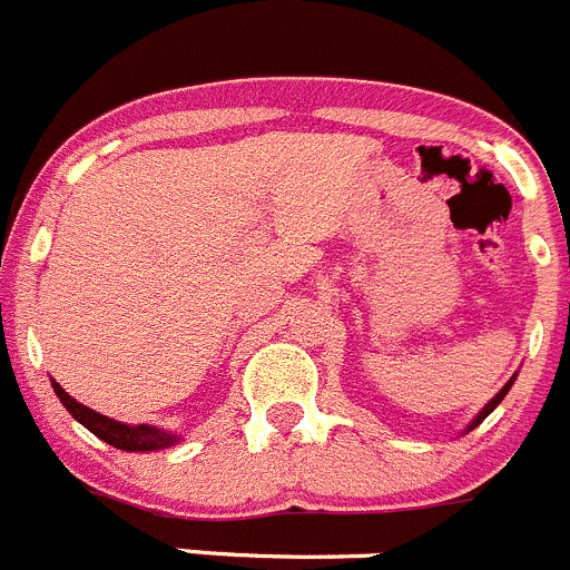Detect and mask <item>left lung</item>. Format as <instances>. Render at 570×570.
Wrapping results in <instances>:
<instances>
[{
    "label": "left lung",
    "instance_id": "left-lung-1",
    "mask_svg": "<svg viewBox=\"0 0 570 570\" xmlns=\"http://www.w3.org/2000/svg\"><path fill=\"white\" fill-rule=\"evenodd\" d=\"M512 381H514V377H512ZM512 381H509V383H507V386H503V389H501V392H498V394H495V397H492V400H490V403H487V405H484V411H481V414H479V416H475V420H473V425H470V428L481 425V422H484V420H487V416H490V414H492V411H495V405H498V403H501V400H503V397H507V392H509V386H512Z\"/></svg>",
    "mask_w": 570,
    "mask_h": 570
}]
</instances>
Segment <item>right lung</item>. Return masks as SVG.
I'll list each match as a JSON object with an SVG mask.
<instances>
[{
	"label": "right lung",
	"instance_id": "add662e5",
	"mask_svg": "<svg viewBox=\"0 0 570 570\" xmlns=\"http://www.w3.org/2000/svg\"><path fill=\"white\" fill-rule=\"evenodd\" d=\"M52 389L61 397V403L67 405L69 414L80 422V425L89 428L95 436H100L102 442H108L117 451H159V448H167V444L176 442V433H165L159 428L150 425H122V422H114L108 416L97 414V411L86 409L78 400L69 397L56 381H52Z\"/></svg>",
	"mask_w": 570,
	"mask_h": 570
}]
</instances>
